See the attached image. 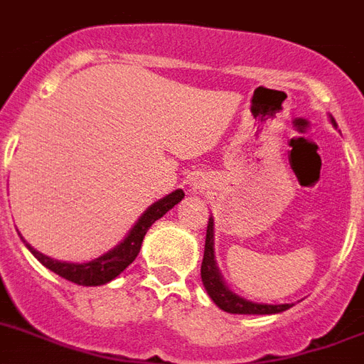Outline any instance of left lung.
Masks as SVG:
<instances>
[{
	"mask_svg": "<svg viewBox=\"0 0 364 364\" xmlns=\"http://www.w3.org/2000/svg\"><path fill=\"white\" fill-rule=\"evenodd\" d=\"M328 120L338 129L336 120L332 116H328ZM213 246H215V240H213V218H210L200 277L208 296L212 298V301L218 305L219 309H223L227 313H237V315H274V313H282L292 307L294 304H257V301H250V299L232 292L231 288L227 287L223 274L219 273L218 263H215V252H213L215 248Z\"/></svg>",
	"mask_w": 364,
	"mask_h": 364,
	"instance_id": "8db88e82",
	"label": "left lung"
}]
</instances>
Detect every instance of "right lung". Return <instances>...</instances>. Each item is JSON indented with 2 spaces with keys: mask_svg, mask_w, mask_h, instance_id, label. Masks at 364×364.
<instances>
[{
  "mask_svg": "<svg viewBox=\"0 0 364 364\" xmlns=\"http://www.w3.org/2000/svg\"><path fill=\"white\" fill-rule=\"evenodd\" d=\"M185 198V193L181 188H177L173 193L166 194L164 198L156 200L154 204L146 208L145 212L141 213V218L135 221V225L129 229L126 237L122 242H118L112 250H108L107 254L91 259L85 263H70V262H59V259H53V257L41 254L36 248H32L30 244L22 238V242L26 244V248L34 254V257L41 265H46L49 271L55 274H59L66 281L80 284V287H101L107 282L114 281L116 277L127 267L132 265L133 259L139 256V250L143 244L146 231L151 229V225L156 219L164 218L166 213L170 212L171 208L179 204Z\"/></svg>",
  "mask_w": 364,
  "mask_h": 364,
  "instance_id": "1",
  "label": "right lung"
}]
</instances>
